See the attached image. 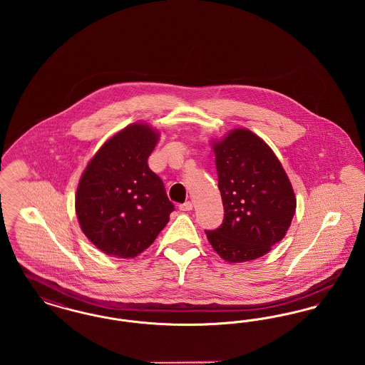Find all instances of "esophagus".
I'll return each instance as SVG.
<instances>
[{"mask_svg": "<svg viewBox=\"0 0 365 365\" xmlns=\"http://www.w3.org/2000/svg\"><path fill=\"white\" fill-rule=\"evenodd\" d=\"M191 209H192V204H191L190 201H186V202L179 205V210H182V212H189Z\"/></svg>", "mask_w": 365, "mask_h": 365, "instance_id": "esophagus-1", "label": "esophagus"}]
</instances>
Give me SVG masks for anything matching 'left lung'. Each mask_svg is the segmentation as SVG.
<instances>
[{
    "label": "left lung",
    "instance_id": "obj_1",
    "mask_svg": "<svg viewBox=\"0 0 365 365\" xmlns=\"http://www.w3.org/2000/svg\"><path fill=\"white\" fill-rule=\"evenodd\" d=\"M225 219L207 230L216 253L228 262L264 256L283 240L295 212L292 183L271 148L237 128L213 143Z\"/></svg>",
    "mask_w": 365,
    "mask_h": 365
}]
</instances>
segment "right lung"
Here are the masks:
<instances>
[{
	"label": "right lung",
	"mask_w": 365,
	"mask_h": 365,
	"mask_svg": "<svg viewBox=\"0 0 365 365\" xmlns=\"http://www.w3.org/2000/svg\"><path fill=\"white\" fill-rule=\"evenodd\" d=\"M158 134L131 124L106 140L79 180L75 209L82 231L108 256L135 257L167 226L174 204L149 165Z\"/></svg>",
	"instance_id": "1"
}]
</instances>
